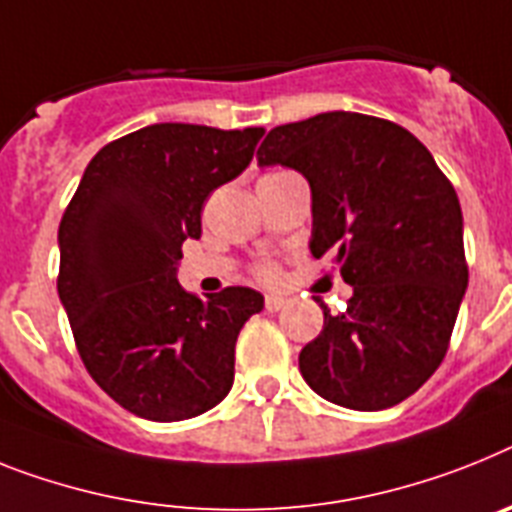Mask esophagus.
<instances>
[{
	"mask_svg": "<svg viewBox=\"0 0 512 512\" xmlns=\"http://www.w3.org/2000/svg\"><path fill=\"white\" fill-rule=\"evenodd\" d=\"M286 304H289V299H286V296H278V294L265 296V309H268V312H278V309H283Z\"/></svg>",
	"mask_w": 512,
	"mask_h": 512,
	"instance_id": "1",
	"label": "esophagus"
}]
</instances>
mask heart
<instances>
[{
  "instance_id": "b5f03b06",
  "label": "heart",
  "mask_w": 512,
  "mask_h": 512,
  "mask_svg": "<svg viewBox=\"0 0 512 512\" xmlns=\"http://www.w3.org/2000/svg\"><path fill=\"white\" fill-rule=\"evenodd\" d=\"M255 276L263 283H276L278 276H281V270H278L276 263H260L255 268Z\"/></svg>"
}]
</instances>
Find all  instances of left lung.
<instances>
[{
  "label": "left lung",
  "mask_w": 512,
  "mask_h": 512,
  "mask_svg": "<svg viewBox=\"0 0 512 512\" xmlns=\"http://www.w3.org/2000/svg\"><path fill=\"white\" fill-rule=\"evenodd\" d=\"M257 163L312 187V257L333 255L354 286L322 299L320 336L299 354L307 385L356 411L390 409L435 375L468 286L461 203L432 153L401 124L328 111L270 130Z\"/></svg>",
  "instance_id": "8db88e82"
}]
</instances>
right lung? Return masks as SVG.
Instances as JSON below:
<instances>
[{"mask_svg": "<svg viewBox=\"0 0 512 512\" xmlns=\"http://www.w3.org/2000/svg\"><path fill=\"white\" fill-rule=\"evenodd\" d=\"M263 127L150 124L103 145L59 223L57 291L85 369L122 409L182 422L226 398L234 349L263 296L182 289L184 239L210 192L249 166Z\"/></svg>", "mask_w": 512, "mask_h": 512, "instance_id": "obj_1", "label": "right lung"}]
</instances>
